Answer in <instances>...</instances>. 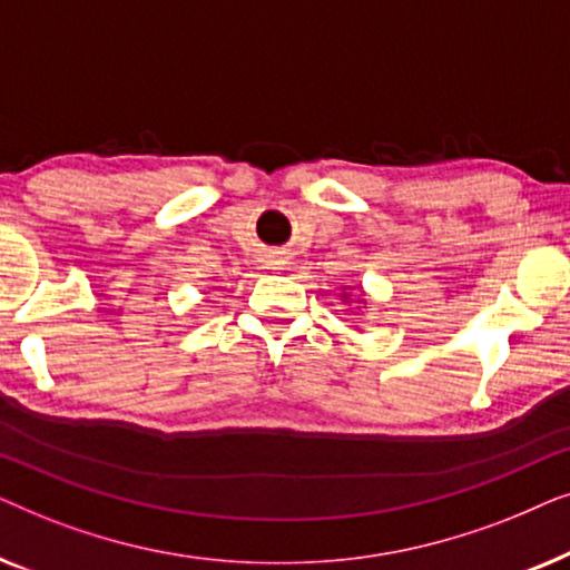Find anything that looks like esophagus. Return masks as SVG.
<instances>
[{
  "label": "esophagus",
  "instance_id": "1",
  "mask_svg": "<svg viewBox=\"0 0 570 570\" xmlns=\"http://www.w3.org/2000/svg\"><path fill=\"white\" fill-rule=\"evenodd\" d=\"M269 267H272V269H279V267H283V259H272Z\"/></svg>",
  "mask_w": 570,
  "mask_h": 570
}]
</instances>
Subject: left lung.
Segmentation results:
<instances>
[{
    "label": "left lung",
    "instance_id": "1",
    "mask_svg": "<svg viewBox=\"0 0 570 570\" xmlns=\"http://www.w3.org/2000/svg\"><path fill=\"white\" fill-rule=\"evenodd\" d=\"M355 291L357 293H353V285L342 287V301H345L347 306H355L357 311H365V308H368V298H365V291L361 285H357ZM357 311H355V314H357Z\"/></svg>",
    "mask_w": 570,
    "mask_h": 570
}]
</instances>
